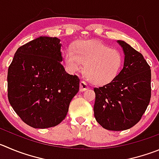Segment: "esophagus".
<instances>
[{"mask_svg":"<svg viewBox=\"0 0 159 159\" xmlns=\"http://www.w3.org/2000/svg\"><path fill=\"white\" fill-rule=\"evenodd\" d=\"M89 89V86L87 85V84L84 81H81L80 82V91L84 92L85 90H87Z\"/></svg>","mask_w":159,"mask_h":159,"instance_id":"34e87169","label":"esophagus"}]
</instances>
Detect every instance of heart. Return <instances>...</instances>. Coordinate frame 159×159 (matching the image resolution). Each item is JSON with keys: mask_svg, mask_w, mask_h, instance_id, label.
<instances>
[{"mask_svg": "<svg viewBox=\"0 0 159 159\" xmlns=\"http://www.w3.org/2000/svg\"><path fill=\"white\" fill-rule=\"evenodd\" d=\"M63 60L70 73L84 72L87 79L96 85L113 81L121 71L123 55L119 50L93 40L78 41L72 48L65 50Z\"/></svg>", "mask_w": 159, "mask_h": 159, "instance_id": "b5f03b06", "label": "heart"}]
</instances>
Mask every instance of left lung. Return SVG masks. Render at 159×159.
<instances>
[{
    "instance_id": "1",
    "label": "left lung",
    "mask_w": 159,
    "mask_h": 159,
    "mask_svg": "<svg viewBox=\"0 0 159 159\" xmlns=\"http://www.w3.org/2000/svg\"><path fill=\"white\" fill-rule=\"evenodd\" d=\"M124 66L118 76L94 88V116L107 130L122 131L134 126L147 110L151 96V67L143 55L123 41Z\"/></svg>"
}]
</instances>
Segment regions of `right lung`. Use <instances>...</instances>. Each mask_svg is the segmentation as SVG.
Masks as SVG:
<instances>
[{
    "mask_svg": "<svg viewBox=\"0 0 159 159\" xmlns=\"http://www.w3.org/2000/svg\"><path fill=\"white\" fill-rule=\"evenodd\" d=\"M57 38L39 37L19 47L8 70V98L13 110L35 129L56 126L67 115L80 79L62 65Z\"/></svg>",
    "mask_w": 159,
    "mask_h": 159,
    "instance_id": "right-lung-1",
    "label": "right lung"
}]
</instances>
